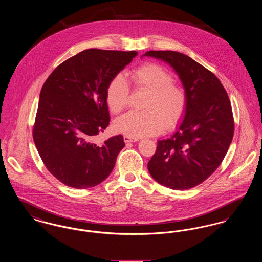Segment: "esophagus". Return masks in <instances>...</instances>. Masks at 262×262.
Listing matches in <instances>:
<instances>
[{"mask_svg": "<svg viewBox=\"0 0 262 262\" xmlns=\"http://www.w3.org/2000/svg\"><path fill=\"white\" fill-rule=\"evenodd\" d=\"M124 140H125V143H128V142H137V141H138V138H137V137H127V136H125V137H124Z\"/></svg>", "mask_w": 262, "mask_h": 262, "instance_id": "esophagus-1", "label": "esophagus"}]
</instances>
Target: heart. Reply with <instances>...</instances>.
Segmentation results:
<instances>
[{"label": "heart", "mask_w": 262, "mask_h": 262, "mask_svg": "<svg viewBox=\"0 0 262 262\" xmlns=\"http://www.w3.org/2000/svg\"><path fill=\"white\" fill-rule=\"evenodd\" d=\"M136 88L148 92L145 111H129L119 117L114 127L127 137H140L160 134L174 126L183 117L187 107L184 89L173 83V76L157 63H144L132 73ZM109 109L115 114L124 110L128 102V88L123 76L114 77L106 91Z\"/></svg>", "instance_id": "1"}]
</instances>
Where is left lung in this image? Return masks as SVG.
I'll list each match as a JSON object with an SVG mask.
<instances>
[{
	"label": "left lung",
	"instance_id": "obj_1",
	"mask_svg": "<svg viewBox=\"0 0 262 262\" xmlns=\"http://www.w3.org/2000/svg\"><path fill=\"white\" fill-rule=\"evenodd\" d=\"M143 56L170 64L185 89L187 107L171 137L157 141L147 168L164 187L188 189L220 166L234 136L230 99L217 76L187 55L148 51Z\"/></svg>",
	"mask_w": 262,
	"mask_h": 262
}]
</instances>
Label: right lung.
Returning a JSON list of instances; mask_svg holds the SVG:
<instances>
[{"instance_id":"obj_1","label":"right lung","mask_w":262,"mask_h":262,"mask_svg":"<svg viewBox=\"0 0 262 262\" xmlns=\"http://www.w3.org/2000/svg\"><path fill=\"white\" fill-rule=\"evenodd\" d=\"M137 51L88 49L57 67L40 92L33 140L51 174L75 188L93 187L115 167L122 135L98 143L110 122L106 91Z\"/></svg>"}]
</instances>
